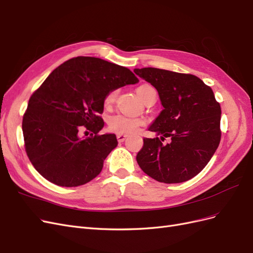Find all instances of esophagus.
Instances as JSON below:
<instances>
[{
  "mask_svg": "<svg viewBox=\"0 0 253 253\" xmlns=\"http://www.w3.org/2000/svg\"><path fill=\"white\" fill-rule=\"evenodd\" d=\"M126 135H125V134H117V140L119 142H124L126 140Z\"/></svg>",
  "mask_w": 253,
  "mask_h": 253,
  "instance_id": "obj_1",
  "label": "esophagus"
}]
</instances>
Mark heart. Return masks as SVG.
I'll use <instances>...</instances> for the list:
<instances>
[{"instance_id": "heart-1", "label": "heart", "mask_w": 253, "mask_h": 253, "mask_svg": "<svg viewBox=\"0 0 253 253\" xmlns=\"http://www.w3.org/2000/svg\"><path fill=\"white\" fill-rule=\"evenodd\" d=\"M153 87L149 85V84H143V85L137 88V94H138L139 97L142 99L144 97V94L147 93V90ZM117 93H118L117 89H112L108 94H106L104 98L105 106H110L115 101ZM143 124L144 121L141 118L126 116V115H124V114H116L109 119L108 127L111 132H114L116 134L127 135V134H132L138 131L140 126H143Z\"/></svg>"}]
</instances>
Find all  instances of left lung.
<instances>
[{"label": "left lung", "mask_w": 253, "mask_h": 253, "mask_svg": "<svg viewBox=\"0 0 253 253\" xmlns=\"http://www.w3.org/2000/svg\"><path fill=\"white\" fill-rule=\"evenodd\" d=\"M154 86L164 106L136 156L141 170L159 182L178 183L193 178L210 162L221 137L220 105L200 78L155 67L135 68ZM169 144H164L167 138Z\"/></svg>", "instance_id": "8db88e82"}]
</instances>
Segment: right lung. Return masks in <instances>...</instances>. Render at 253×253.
<instances>
[{
	"label": "right lung",
	"instance_id": "add662e5",
	"mask_svg": "<svg viewBox=\"0 0 253 253\" xmlns=\"http://www.w3.org/2000/svg\"><path fill=\"white\" fill-rule=\"evenodd\" d=\"M138 82L126 67L94 57H75L53 70L30 96L23 115L26 154L45 179L78 187L94 179L117 147L115 134H99L104 98ZM81 129L91 134L82 139Z\"/></svg>",
	"mask_w": 253,
	"mask_h": 253
}]
</instances>
